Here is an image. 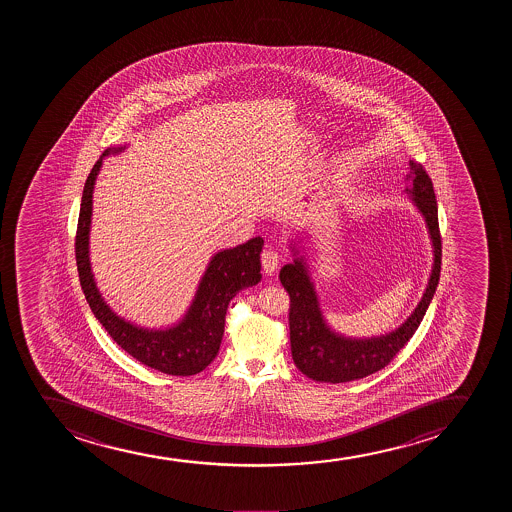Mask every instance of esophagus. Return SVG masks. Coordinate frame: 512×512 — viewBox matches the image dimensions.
Instances as JSON below:
<instances>
[{
  "label": "esophagus",
  "instance_id": "1",
  "mask_svg": "<svg viewBox=\"0 0 512 512\" xmlns=\"http://www.w3.org/2000/svg\"><path fill=\"white\" fill-rule=\"evenodd\" d=\"M261 265H263L266 275H273L280 265V254L275 249H265L261 253Z\"/></svg>",
  "mask_w": 512,
  "mask_h": 512
}]
</instances>
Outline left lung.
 Returning <instances> with one entry per match:
<instances>
[{
  "instance_id": "8db88e82",
  "label": "left lung",
  "mask_w": 512,
  "mask_h": 512,
  "mask_svg": "<svg viewBox=\"0 0 512 512\" xmlns=\"http://www.w3.org/2000/svg\"><path fill=\"white\" fill-rule=\"evenodd\" d=\"M410 169L412 172L406 179H412V188H406V193H410L418 212L425 218L434 247V266L422 300L400 328L394 329L388 335L374 338H348L338 335L324 321L318 294L309 277L306 259L295 256L294 263H288L280 270V282L290 297L288 326L292 359L297 369L311 377L312 381L336 384L362 379L381 371L410 341L429 309L430 300L434 297L441 277L442 246L437 201L432 179L422 165L410 160ZM292 251L299 254L294 246Z\"/></svg>"
}]
</instances>
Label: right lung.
I'll return each mask as SVG.
<instances>
[{
	"label": "right lung",
	"instance_id": "add662e5",
	"mask_svg": "<svg viewBox=\"0 0 512 512\" xmlns=\"http://www.w3.org/2000/svg\"><path fill=\"white\" fill-rule=\"evenodd\" d=\"M126 147L107 148L95 162L83 186L78 215L75 256L78 277L85 299L95 318L106 328L112 340L130 353L133 359L169 376H193L203 371L217 357L225 328V314L230 300L242 288L253 287L261 280L259 254L265 241L254 237L241 246L224 249L213 256L188 312L171 328L147 329L119 318L95 285L90 268L89 235L92 224V194L102 160Z\"/></svg>",
	"mask_w": 512,
	"mask_h": 512
}]
</instances>
